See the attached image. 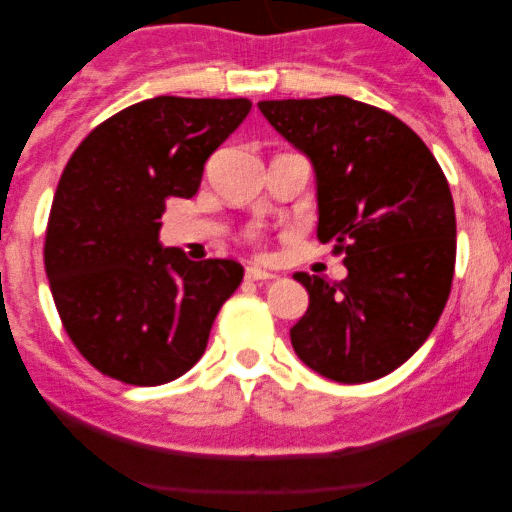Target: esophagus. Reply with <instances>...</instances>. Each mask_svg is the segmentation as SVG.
I'll list each match as a JSON object with an SVG mask.
<instances>
[{
	"mask_svg": "<svg viewBox=\"0 0 512 512\" xmlns=\"http://www.w3.org/2000/svg\"><path fill=\"white\" fill-rule=\"evenodd\" d=\"M245 280L247 282H270V280H275V275H272V272L260 270V267H247Z\"/></svg>",
	"mask_w": 512,
	"mask_h": 512,
	"instance_id": "34e87169",
	"label": "esophagus"
}]
</instances>
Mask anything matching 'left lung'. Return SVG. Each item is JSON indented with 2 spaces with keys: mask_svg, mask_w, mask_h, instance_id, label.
<instances>
[{
  "mask_svg": "<svg viewBox=\"0 0 512 512\" xmlns=\"http://www.w3.org/2000/svg\"><path fill=\"white\" fill-rule=\"evenodd\" d=\"M262 116L309 158L317 237L334 242L342 282L297 272L309 292L289 329L299 359L339 384L399 369L428 339L456 267L451 188L426 143L391 113L349 96L260 101Z\"/></svg>",
  "mask_w": 512,
  "mask_h": 512,
  "instance_id": "obj_1",
  "label": "left lung"
}]
</instances>
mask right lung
<instances>
[{"label":"right lung","instance_id":"1","mask_svg":"<svg viewBox=\"0 0 512 512\" xmlns=\"http://www.w3.org/2000/svg\"><path fill=\"white\" fill-rule=\"evenodd\" d=\"M250 108L247 98H148L96 126L66 163L44 267L66 334L101 374L158 386L203 356L245 270L163 250L158 218L168 198L198 193L205 160Z\"/></svg>","mask_w":512,"mask_h":512}]
</instances>
